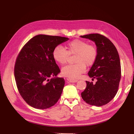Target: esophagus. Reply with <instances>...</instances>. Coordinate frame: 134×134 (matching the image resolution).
Returning <instances> with one entry per match:
<instances>
[{
	"instance_id": "esophagus-1",
	"label": "esophagus",
	"mask_w": 134,
	"mask_h": 134,
	"mask_svg": "<svg viewBox=\"0 0 134 134\" xmlns=\"http://www.w3.org/2000/svg\"><path fill=\"white\" fill-rule=\"evenodd\" d=\"M67 80L68 81H69V82H70V83H76L77 81V80H75V79H71L69 78H68Z\"/></svg>"
}]
</instances>
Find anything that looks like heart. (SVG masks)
Here are the masks:
<instances>
[{
	"mask_svg": "<svg viewBox=\"0 0 134 134\" xmlns=\"http://www.w3.org/2000/svg\"><path fill=\"white\" fill-rule=\"evenodd\" d=\"M67 50L61 45H58L53 51L54 59L60 65L67 62L69 54H76V64L68 65L62 68L61 73L65 77L71 79H78L86 70V65L90 66L97 59L98 50L95 46L88 44L87 41L76 39L71 40L66 45Z\"/></svg>",
	"mask_w": 134,
	"mask_h": 134,
	"instance_id": "1",
	"label": "heart"
}]
</instances>
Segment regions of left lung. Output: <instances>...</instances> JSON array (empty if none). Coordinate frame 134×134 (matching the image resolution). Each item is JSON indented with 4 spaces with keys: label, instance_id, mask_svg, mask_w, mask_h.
I'll return each mask as SVG.
<instances>
[{
    "label": "left lung",
    "instance_id": "left-lung-1",
    "mask_svg": "<svg viewBox=\"0 0 134 134\" xmlns=\"http://www.w3.org/2000/svg\"><path fill=\"white\" fill-rule=\"evenodd\" d=\"M95 43L97 59L88 73L96 79L95 84L86 81L87 87L81 93V97L89 105L101 106L107 104L115 97L121 79V65L119 55L113 43L99 34L81 36Z\"/></svg>",
    "mask_w": 134,
    "mask_h": 134
}]
</instances>
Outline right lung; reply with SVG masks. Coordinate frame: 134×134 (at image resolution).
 Listing matches in <instances>:
<instances>
[{
  "instance_id": "obj_1",
  "label": "right lung",
  "mask_w": 134,
  "mask_h": 134,
  "mask_svg": "<svg viewBox=\"0 0 134 134\" xmlns=\"http://www.w3.org/2000/svg\"><path fill=\"white\" fill-rule=\"evenodd\" d=\"M68 39L39 35L30 39L19 53L14 66L16 85L22 98L32 107L51 108L60 98L65 80L57 77L60 69L52 54L57 46Z\"/></svg>"
}]
</instances>
